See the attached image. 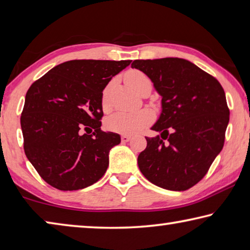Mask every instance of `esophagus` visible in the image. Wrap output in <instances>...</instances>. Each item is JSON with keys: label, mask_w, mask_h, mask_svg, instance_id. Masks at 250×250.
Returning <instances> with one entry per match:
<instances>
[{"label": "esophagus", "mask_w": 250, "mask_h": 250, "mask_svg": "<svg viewBox=\"0 0 250 250\" xmlns=\"http://www.w3.org/2000/svg\"><path fill=\"white\" fill-rule=\"evenodd\" d=\"M130 136H128V135H122V137H121V139H122V143H127V142H129L130 141Z\"/></svg>", "instance_id": "1"}]
</instances>
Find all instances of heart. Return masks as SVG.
<instances>
[{
    "instance_id": "1",
    "label": "heart",
    "mask_w": 250,
    "mask_h": 250,
    "mask_svg": "<svg viewBox=\"0 0 250 250\" xmlns=\"http://www.w3.org/2000/svg\"><path fill=\"white\" fill-rule=\"evenodd\" d=\"M125 81L137 93L144 86L151 85L149 78L139 70L133 69L125 73ZM109 85L105 86L101 96V106L103 111H108ZM154 115L149 109H139L136 112H116L109 115L105 121V127L109 132L120 134H135L151 123Z\"/></svg>"
}]
</instances>
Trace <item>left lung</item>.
Segmentation results:
<instances>
[{
  "mask_svg": "<svg viewBox=\"0 0 250 250\" xmlns=\"http://www.w3.org/2000/svg\"><path fill=\"white\" fill-rule=\"evenodd\" d=\"M161 95L163 111L146 137L138 167L147 180L171 191H186L203 179L220 154L229 122L221 83L181 58L134 60Z\"/></svg>",
  "mask_w": 250,
  "mask_h": 250,
  "instance_id": "obj_1",
  "label": "left lung"
}]
</instances>
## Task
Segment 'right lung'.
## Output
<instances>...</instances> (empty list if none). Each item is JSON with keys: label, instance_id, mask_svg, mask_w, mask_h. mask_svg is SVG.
Returning <instances> with one entry per match:
<instances>
[{"label": "right lung", "instance_id": "right-lung-1", "mask_svg": "<svg viewBox=\"0 0 250 250\" xmlns=\"http://www.w3.org/2000/svg\"><path fill=\"white\" fill-rule=\"evenodd\" d=\"M130 62L65 61L30 85L21 116L24 150L48 185L73 191L104 176L109 149L121 137L101 129V96L111 79Z\"/></svg>", "mask_w": 250, "mask_h": 250}]
</instances>
